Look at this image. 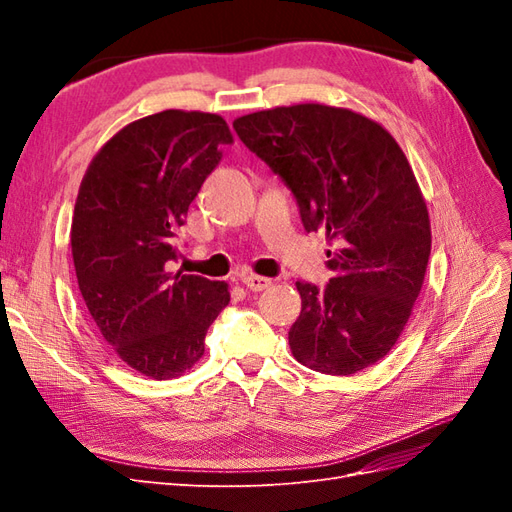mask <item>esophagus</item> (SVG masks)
<instances>
[{"instance_id": "obj_1", "label": "esophagus", "mask_w": 512, "mask_h": 512, "mask_svg": "<svg viewBox=\"0 0 512 512\" xmlns=\"http://www.w3.org/2000/svg\"><path fill=\"white\" fill-rule=\"evenodd\" d=\"M241 282L245 284V288H250L252 292H260V290H265L273 284L269 277H262V275H243Z\"/></svg>"}]
</instances>
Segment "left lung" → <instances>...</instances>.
Listing matches in <instances>:
<instances>
[{"label":"left lung","mask_w":512,"mask_h":512,"mask_svg":"<svg viewBox=\"0 0 512 512\" xmlns=\"http://www.w3.org/2000/svg\"><path fill=\"white\" fill-rule=\"evenodd\" d=\"M232 128L288 185L305 230H324L335 245L327 288L297 282L294 359L331 376L378 363L406 327L431 252L427 205L406 153L378 121L314 102L243 115Z\"/></svg>","instance_id":"8db88e82"}]
</instances>
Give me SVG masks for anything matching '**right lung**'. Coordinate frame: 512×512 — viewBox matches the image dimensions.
Returning a JSON list of instances; mask_svg holds the SVG:
<instances>
[{
  "instance_id": "right-lung-1",
  "label": "right lung",
  "mask_w": 512,
  "mask_h": 512,
  "mask_svg": "<svg viewBox=\"0 0 512 512\" xmlns=\"http://www.w3.org/2000/svg\"><path fill=\"white\" fill-rule=\"evenodd\" d=\"M222 145L232 132L220 115L168 108L136 119L96 153L76 196L70 245L85 305L119 359L153 380L200 361L230 301L226 282L166 269Z\"/></svg>"
}]
</instances>
